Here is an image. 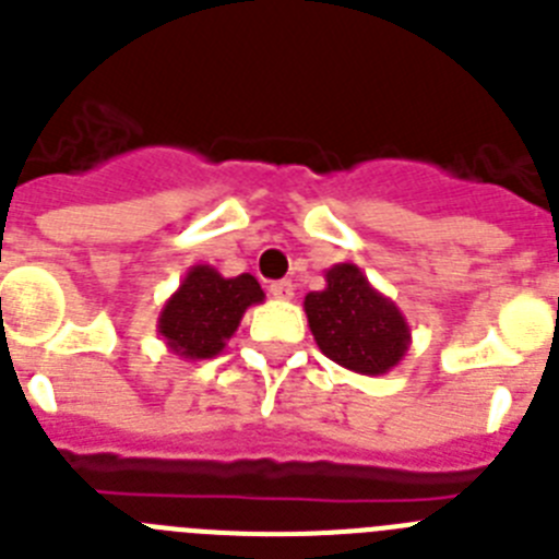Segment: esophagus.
Listing matches in <instances>:
<instances>
[{
  "label": "esophagus",
  "mask_w": 559,
  "mask_h": 559,
  "mask_svg": "<svg viewBox=\"0 0 559 559\" xmlns=\"http://www.w3.org/2000/svg\"><path fill=\"white\" fill-rule=\"evenodd\" d=\"M270 295L278 300H293L295 298V284L293 281H273L270 284Z\"/></svg>",
  "instance_id": "1"
}]
</instances>
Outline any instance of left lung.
Here are the masks:
<instances>
[{"label": "left lung", "instance_id": "8db88e82", "mask_svg": "<svg viewBox=\"0 0 559 559\" xmlns=\"http://www.w3.org/2000/svg\"><path fill=\"white\" fill-rule=\"evenodd\" d=\"M304 309L320 352L354 373H388L411 348V326L402 309L348 261L329 266L326 286L309 293Z\"/></svg>", "mask_w": 559, "mask_h": 559}]
</instances>
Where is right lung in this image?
Returning <instances> with one entry per match:
<instances>
[{
    "label": "right lung",
    "instance_id": "obj_1",
    "mask_svg": "<svg viewBox=\"0 0 559 559\" xmlns=\"http://www.w3.org/2000/svg\"><path fill=\"white\" fill-rule=\"evenodd\" d=\"M261 300L264 289L250 273L225 278L216 266L193 264L163 304L157 332L179 360H213L225 352L247 309Z\"/></svg>",
    "mask_w": 559,
    "mask_h": 559
}]
</instances>
